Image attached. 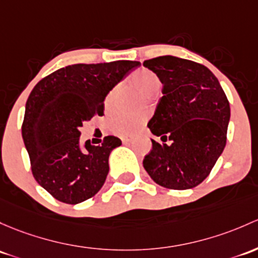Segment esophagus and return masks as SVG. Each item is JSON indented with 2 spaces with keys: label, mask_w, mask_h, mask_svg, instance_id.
Masks as SVG:
<instances>
[{
  "label": "esophagus",
  "mask_w": 258,
  "mask_h": 258,
  "mask_svg": "<svg viewBox=\"0 0 258 258\" xmlns=\"http://www.w3.org/2000/svg\"><path fill=\"white\" fill-rule=\"evenodd\" d=\"M121 141L123 143H128V142H131V138H127V137H122L121 138Z\"/></svg>",
  "instance_id": "esophagus-1"
}]
</instances>
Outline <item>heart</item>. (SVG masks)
Returning <instances> with one entry per match:
<instances>
[{
    "mask_svg": "<svg viewBox=\"0 0 258 258\" xmlns=\"http://www.w3.org/2000/svg\"><path fill=\"white\" fill-rule=\"evenodd\" d=\"M128 83L131 85L136 86L138 90L142 91L145 95L152 96L161 89L162 81L161 78L152 72L151 69L147 68H140V69L135 70L128 78ZM118 89L115 88L107 94L106 99H105V107L107 110H112L115 106V100L117 97ZM145 122V116L142 115H121L116 116L112 121H111V130L115 132L116 135L122 137H130L135 135L141 126Z\"/></svg>",
    "mask_w": 258,
    "mask_h": 258,
    "instance_id": "obj_1",
    "label": "heart"
}]
</instances>
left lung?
<instances>
[{
  "label": "left lung",
  "mask_w": 258,
  "mask_h": 258,
  "mask_svg": "<svg viewBox=\"0 0 258 258\" xmlns=\"http://www.w3.org/2000/svg\"><path fill=\"white\" fill-rule=\"evenodd\" d=\"M143 65L163 84V96L147 124L163 143L152 140L143 167L164 188H194L210 174L226 145L229 100L215 75L203 64L164 55Z\"/></svg>",
  "instance_id": "obj_1"
}]
</instances>
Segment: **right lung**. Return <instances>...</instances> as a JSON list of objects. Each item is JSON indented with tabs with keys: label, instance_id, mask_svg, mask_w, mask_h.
<instances>
[{
	"label": "right lung",
	"instance_id": "right-lung-1",
	"mask_svg": "<svg viewBox=\"0 0 258 258\" xmlns=\"http://www.w3.org/2000/svg\"><path fill=\"white\" fill-rule=\"evenodd\" d=\"M138 61L74 64L43 78L26 104L22 137L34 179L51 197L79 204L101 189L108 156L121 140L106 136L100 146L79 142L80 128L104 115L105 97Z\"/></svg>",
	"mask_w": 258,
	"mask_h": 258
}]
</instances>
